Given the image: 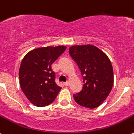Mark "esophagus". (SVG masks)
<instances>
[{
    "label": "esophagus",
    "mask_w": 134,
    "mask_h": 134,
    "mask_svg": "<svg viewBox=\"0 0 134 134\" xmlns=\"http://www.w3.org/2000/svg\"><path fill=\"white\" fill-rule=\"evenodd\" d=\"M64 85H65V86H69V81L65 82V83H64Z\"/></svg>",
    "instance_id": "obj_1"
}]
</instances>
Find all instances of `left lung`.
<instances>
[{
  "label": "left lung",
  "mask_w": 134,
  "mask_h": 134,
  "mask_svg": "<svg viewBox=\"0 0 134 134\" xmlns=\"http://www.w3.org/2000/svg\"><path fill=\"white\" fill-rule=\"evenodd\" d=\"M69 51L83 79L82 90L73 95L75 101L85 108H97L108 97L114 85L110 60L104 52L93 44L74 45Z\"/></svg>",
  "instance_id": "1"
}]
</instances>
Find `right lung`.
<instances>
[{
    "label": "right lung",
    "instance_id": "1",
    "mask_svg": "<svg viewBox=\"0 0 134 134\" xmlns=\"http://www.w3.org/2000/svg\"><path fill=\"white\" fill-rule=\"evenodd\" d=\"M66 48L63 45L37 48L23 59L19 72L20 87L35 106L44 107L51 103L61 90L55 83L51 65Z\"/></svg>",
    "mask_w": 134,
    "mask_h": 134
}]
</instances>
